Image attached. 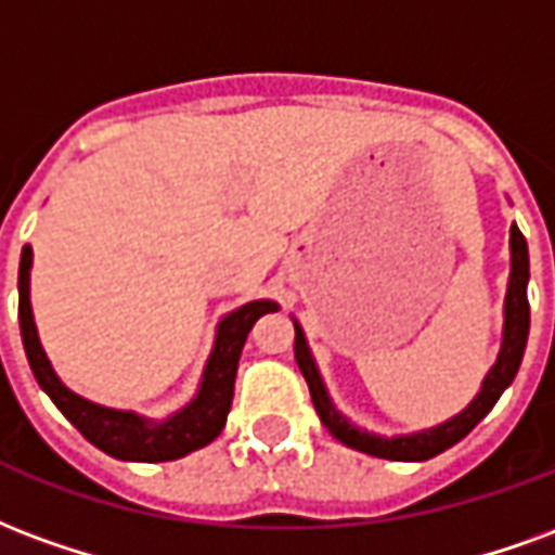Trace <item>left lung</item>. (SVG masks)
<instances>
[{
  "label": "left lung",
  "instance_id": "8db88e82",
  "mask_svg": "<svg viewBox=\"0 0 555 555\" xmlns=\"http://www.w3.org/2000/svg\"><path fill=\"white\" fill-rule=\"evenodd\" d=\"M527 283H529V250L527 238L517 228H512V281H508V295H505V334H503V349H500V358L493 363V370L488 372V378L482 384V393L476 396L467 411H461L459 416H452L449 423L438 428H428V431H420V435H411V438H372L366 431H358L354 426H349L343 416L334 411L331 399L325 393V384L319 378L317 363L307 351L305 334L301 327L295 325V363L305 375L307 387H310V399H313V408H317L322 426L346 447L358 449V452H366V455H375V459H390V461H426L440 455L443 449H449L452 443H459L461 438H467L473 428L479 426L496 399L503 396V390L508 384L515 382L517 370H520V361H524V349H527L529 337V298H527Z\"/></svg>",
  "mask_w": 555,
  "mask_h": 555
}]
</instances>
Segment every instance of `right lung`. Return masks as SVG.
Returning a JSON list of instances; mask_svg holds the SVG:
<instances>
[{
    "instance_id": "1",
    "label": "right lung",
    "mask_w": 555,
    "mask_h": 555,
    "mask_svg": "<svg viewBox=\"0 0 555 555\" xmlns=\"http://www.w3.org/2000/svg\"><path fill=\"white\" fill-rule=\"evenodd\" d=\"M28 269H31V248H23L20 257V334L26 346L28 366L35 372L38 384L47 390L55 408L62 411L73 426L82 431L96 449H103L106 455L120 461H173L183 459L194 449L206 447L221 435V428L228 423L230 405H233V384H236V366L242 346L248 339V331L254 322L278 310L274 301H250L238 307L236 313H230L218 325V339L212 358L206 363L204 384L201 393L192 405L183 408L180 414L171 416L162 426H150L129 411H112L88 402L82 396L70 393L52 372L47 354L40 349L35 319H31V305H28Z\"/></svg>"
}]
</instances>
